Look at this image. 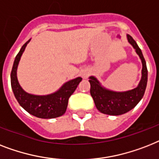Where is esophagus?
Segmentation results:
<instances>
[{
  "label": "esophagus",
  "instance_id": "esophagus-1",
  "mask_svg": "<svg viewBox=\"0 0 159 159\" xmlns=\"http://www.w3.org/2000/svg\"><path fill=\"white\" fill-rule=\"evenodd\" d=\"M87 77H88V74H84V75H83L84 78H86Z\"/></svg>",
  "mask_w": 159,
  "mask_h": 159
}]
</instances>
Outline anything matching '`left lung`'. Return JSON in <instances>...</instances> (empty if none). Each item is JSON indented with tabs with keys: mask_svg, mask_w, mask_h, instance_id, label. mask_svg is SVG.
I'll return each instance as SVG.
<instances>
[{
	"mask_svg": "<svg viewBox=\"0 0 159 159\" xmlns=\"http://www.w3.org/2000/svg\"><path fill=\"white\" fill-rule=\"evenodd\" d=\"M128 42L132 45L142 62V77L139 86L131 91L125 92H115L106 90L100 86V82L94 77H90L91 95L97 109L102 113L108 115H121L135 108L144 96L148 81V70L146 62L143 56L142 51L135 40L127 35Z\"/></svg>",
	"mask_w": 159,
	"mask_h": 159,
	"instance_id": "obj_1",
	"label": "left lung"
}]
</instances>
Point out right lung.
<instances>
[{
  "label": "right lung",
  "instance_id": "add662e5",
  "mask_svg": "<svg viewBox=\"0 0 159 159\" xmlns=\"http://www.w3.org/2000/svg\"><path fill=\"white\" fill-rule=\"evenodd\" d=\"M22 46L15 57L12 70L10 73L11 87L16 100L27 112L40 118H55L60 117L66 112L68 99L75 91L78 84L82 81V77H77L66 82L57 92L48 95H30L21 88L17 79V67L21 55L25 50L27 44Z\"/></svg>",
  "mask_w": 159,
  "mask_h": 159
}]
</instances>
